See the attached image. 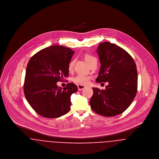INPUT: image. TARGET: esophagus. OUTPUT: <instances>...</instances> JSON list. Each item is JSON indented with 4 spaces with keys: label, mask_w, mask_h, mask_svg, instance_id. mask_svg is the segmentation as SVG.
<instances>
[{
    "label": "esophagus",
    "mask_w": 159,
    "mask_h": 159,
    "mask_svg": "<svg viewBox=\"0 0 159 159\" xmlns=\"http://www.w3.org/2000/svg\"><path fill=\"white\" fill-rule=\"evenodd\" d=\"M77 87H78V89L79 90H82L84 88H86L87 87L84 86V85H77Z\"/></svg>",
    "instance_id": "obj_1"
}]
</instances>
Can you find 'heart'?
Instances as JSON below:
<instances>
[{
    "label": "heart",
    "mask_w": 159,
    "mask_h": 159,
    "mask_svg": "<svg viewBox=\"0 0 159 159\" xmlns=\"http://www.w3.org/2000/svg\"><path fill=\"white\" fill-rule=\"evenodd\" d=\"M85 59L88 64H89L93 60H94L96 58L93 56L86 55L85 57ZM75 63V60H72L69 63L68 66V69L69 72H72L74 70ZM89 80H90L89 76L84 75V74H77V75L74 76L72 78V81L74 83L79 84V85H87L89 82Z\"/></svg>",
    "instance_id": "b5f03b06"
}]
</instances>
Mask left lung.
<instances>
[{"label":"left lung","mask_w":159,"mask_h":159,"mask_svg":"<svg viewBox=\"0 0 159 159\" xmlns=\"http://www.w3.org/2000/svg\"><path fill=\"white\" fill-rule=\"evenodd\" d=\"M101 68L97 82H108L106 89L93 88L89 103L92 110L104 116H114L124 112L134 99L138 86L136 64L123 48L103 42L97 49Z\"/></svg>","instance_id":"8db88e82"}]
</instances>
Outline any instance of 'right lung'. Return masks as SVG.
Listing matches in <instances>:
<instances>
[{"label": "right lung", "mask_w": 159, "mask_h": 159, "mask_svg": "<svg viewBox=\"0 0 159 159\" xmlns=\"http://www.w3.org/2000/svg\"><path fill=\"white\" fill-rule=\"evenodd\" d=\"M74 53L70 48L55 45L39 51L29 60L24 92L38 115L55 118L70 110L71 94L77 92V87L70 83L62 89L57 82L68 76V66Z\"/></svg>", "instance_id": "add662e5"}]
</instances>
